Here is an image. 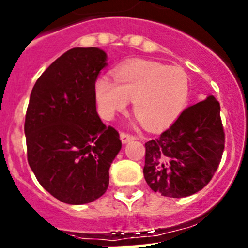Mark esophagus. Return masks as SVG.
<instances>
[{
  "mask_svg": "<svg viewBox=\"0 0 248 248\" xmlns=\"http://www.w3.org/2000/svg\"><path fill=\"white\" fill-rule=\"evenodd\" d=\"M120 138H121V141L124 142V144H126V142L136 139V137L132 136V134H129V133H124V132H122V133L120 134Z\"/></svg>",
  "mask_w": 248,
  "mask_h": 248,
  "instance_id": "1",
  "label": "esophagus"
}]
</instances>
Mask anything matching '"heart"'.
<instances>
[{
	"label": "heart",
	"mask_w": 248,
	"mask_h": 248,
	"mask_svg": "<svg viewBox=\"0 0 248 248\" xmlns=\"http://www.w3.org/2000/svg\"><path fill=\"white\" fill-rule=\"evenodd\" d=\"M112 78L114 82L107 77L94 82L102 114L112 117L133 101L136 116L152 129L170 126L186 108L191 94L188 76L177 66L132 61L116 67Z\"/></svg>",
	"instance_id": "1"
}]
</instances>
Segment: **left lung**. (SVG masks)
I'll return each instance as SVG.
<instances>
[{"instance_id":"obj_1","label":"left lung","mask_w":248,"mask_h":248,"mask_svg":"<svg viewBox=\"0 0 248 248\" xmlns=\"http://www.w3.org/2000/svg\"><path fill=\"white\" fill-rule=\"evenodd\" d=\"M221 107L214 96L188 107L158 138L145 142L144 177L154 192L184 198L204 188L224 150Z\"/></svg>"}]
</instances>
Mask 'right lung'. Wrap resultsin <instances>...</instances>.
Returning <instances> with one entry per match:
<instances>
[{
    "mask_svg": "<svg viewBox=\"0 0 248 248\" xmlns=\"http://www.w3.org/2000/svg\"><path fill=\"white\" fill-rule=\"evenodd\" d=\"M106 61L98 47H73L47 67L30 96L27 161L42 187L66 204L103 196L121 150L119 132L96 111L94 82Z\"/></svg>",
    "mask_w": 248,
    "mask_h": 248,
    "instance_id": "add662e5",
    "label": "right lung"
}]
</instances>
